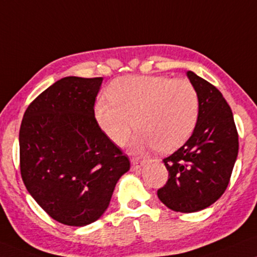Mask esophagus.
I'll return each mask as SVG.
<instances>
[{"mask_svg": "<svg viewBox=\"0 0 257 257\" xmlns=\"http://www.w3.org/2000/svg\"><path fill=\"white\" fill-rule=\"evenodd\" d=\"M131 162H132V170H137L142 166H143V164L145 163V161L144 160H138V158H134Z\"/></svg>", "mask_w": 257, "mask_h": 257, "instance_id": "1", "label": "esophagus"}]
</instances>
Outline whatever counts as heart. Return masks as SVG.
Returning <instances> with one entry per match:
<instances>
[{"instance_id":"1","label":"heart","mask_w":257,"mask_h":257,"mask_svg":"<svg viewBox=\"0 0 257 257\" xmlns=\"http://www.w3.org/2000/svg\"><path fill=\"white\" fill-rule=\"evenodd\" d=\"M109 101L94 106V116L101 131L114 144L121 145L131 135L135 149L155 148L169 154L182 147L194 132L200 113L196 88L188 80L167 76H123L108 85Z\"/></svg>"}]
</instances>
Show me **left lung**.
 I'll return each mask as SVG.
<instances>
[{
  "label": "left lung",
  "instance_id": "obj_1",
  "mask_svg": "<svg viewBox=\"0 0 257 257\" xmlns=\"http://www.w3.org/2000/svg\"><path fill=\"white\" fill-rule=\"evenodd\" d=\"M187 77L200 99L198 123L188 141L163 160L169 177L157 195L170 210L192 213L225 192L238 155V134L220 91L193 71H187Z\"/></svg>",
  "mask_w": 257,
  "mask_h": 257
}]
</instances>
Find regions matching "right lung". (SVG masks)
<instances>
[{
	"label": "right lung",
	"instance_id": "1",
	"mask_svg": "<svg viewBox=\"0 0 257 257\" xmlns=\"http://www.w3.org/2000/svg\"><path fill=\"white\" fill-rule=\"evenodd\" d=\"M102 77L69 76L44 90L22 119L20 172L27 191L53 219L97 220L130 160L101 131L94 104Z\"/></svg>",
	"mask_w": 257,
	"mask_h": 257
}]
</instances>
